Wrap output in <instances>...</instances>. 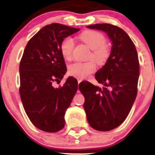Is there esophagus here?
Returning <instances> with one entry per match:
<instances>
[{
    "mask_svg": "<svg viewBox=\"0 0 155 155\" xmlns=\"http://www.w3.org/2000/svg\"><path fill=\"white\" fill-rule=\"evenodd\" d=\"M77 80H78V83L79 84L81 82V81H82V79H80V78H78Z\"/></svg>",
    "mask_w": 155,
    "mask_h": 155,
    "instance_id": "1",
    "label": "esophagus"
}]
</instances>
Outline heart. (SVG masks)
<instances>
[{"mask_svg": "<svg viewBox=\"0 0 155 155\" xmlns=\"http://www.w3.org/2000/svg\"><path fill=\"white\" fill-rule=\"evenodd\" d=\"M79 39L91 49L89 59L91 60L85 63H73L69 65L68 73L70 75L84 79L94 72L96 69L95 61L98 65L106 64L111 54V48L106 43L105 36L101 32L86 31L79 35ZM74 49V40L70 37L64 38L60 44V51L66 60H71ZM92 59L95 60L94 61Z\"/></svg>", "mask_w": 155, "mask_h": 155, "instance_id": "b5f03b06", "label": "heart"}]
</instances>
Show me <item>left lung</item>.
Wrapping results in <instances>:
<instances>
[{"mask_svg":"<svg viewBox=\"0 0 155 155\" xmlns=\"http://www.w3.org/2000/svg\"><path fill=\"white\" fill-rule=\"evenodd\" d=\"M87 28L107 33L112 48L108 61L95 73L96 80L104 87L84 81L79 88L84 97V108L90 125L99 131L111 130L127 118L136 100L139 77L138 54L122 28L108 23Z\"/></svg>","mask_w":155,"mask_h":155,"instance_id":"8db88e82","label":"left lung"}]
</instances>
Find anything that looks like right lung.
<instances>
[{
    "label": "right lung",
    "instance_id": "obj_1",
    "mask_svg": "<svg viewBox=\"0 0 155 155\" xmlns=\"http://www.w3.org/2000/svg\"><path fill=\"white\" fill-rule=\"evenodd\" d=\"M79 30L59 23L48 25L30 39L23 52L19 64L21 101L32 123L45 132L63 128L65 111L77 91V80L73 76L58 88L53 82L63 79L67 71L60 44Z\"/></svg>",
    "mask_w": 155,
    "mask_h": 155
}]
</instances>
